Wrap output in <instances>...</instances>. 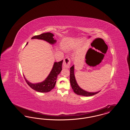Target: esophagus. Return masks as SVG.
Masks as SVG:
<instances>
[{"label":"esophagus","instance_id":"obj_1","mask_svg":"<svg viewBox=\"0 0 130 130\" xmlns=\"http://www.w3.org/2000/svg\"><path fill=\"white\" fill-rule=\"evenodd\" d=\"M71 63V59L69 57H66L64 59L63 62V66L66 68H69Z\"/></svg>","mask_w":130,"mask_h":130}]
</instances>
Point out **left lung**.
<instances>
[{
  "label": "left lung",
  "mask_w": 130,
  "mask_h": 130,
  "mask_svg": "<svg viewBox=\"0 0 130 130\" xmlns=\"http://www.w3.org/2000/svg\"><path fill=\"white\" fill-rule=\"evenodd\" d=\"M70 83L71 87L74 91V93L76 94L85 96H89L93 95L98 93L99 92H95V93H90L87 92L86 91L82 89L79 86L76 82V81L75 80V76L74 74V65H73L72 67L70 68Z\"/></svg>",
  "instance_id": "left-lung-1"
}]
</instances>
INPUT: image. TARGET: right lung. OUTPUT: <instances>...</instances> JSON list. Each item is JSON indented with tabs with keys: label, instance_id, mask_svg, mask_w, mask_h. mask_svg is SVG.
I'll use <instances>...</instances> for the list:
<instances>
[{
	"label": "right lung",
	"instance_id": "1",
	"mask_svg": "<svg viewBox=\"0 0 130 130\" xmlns=\"http://www.w3.org/2000/svg\"><path fill=\"white\" fill-rule=\"evenodd\" d=\"M54 35L51 32L43 33L38 36H35L31 37V39H38L44 40L49 43L54 44L56 42L53 38ZM28 44V42L26 45ZM63 60L58 62H55L53 69L51 71L49 75L46 78L45 80L36 84L31 83L27 80L24 75L25 81L28 85L34 90L40 92V93H47L51 91L56 85V79L57 78L58 74H59L62 70V65Z\"/></svg>",
	"mask_w": 130,
	"mask_h": 130
}]
</instances>
